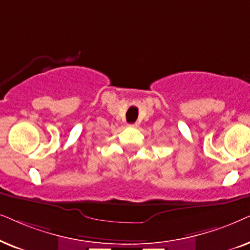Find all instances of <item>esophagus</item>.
<instances>
[{
	"label": "esophagus",
	"mask_w": 250,
	"mask_h": 250,
	"mask_svg": "<svg viewBox=\"0 0 250 250\" xmlns=\"http://www.w3.org/2000/svg\"><path fill=\"white\" fill-rule=\"evenodd\" d=\"M129 127H131V128H137V127H138V123H131V125H129Z\"/></svg>",
	"instance_id": "34e87169"
}]
</instances>
